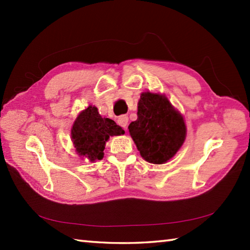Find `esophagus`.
<instances>
[{
  "mask_svg": "<svg viewBox=\"0 0 250 250\" xmlns=\"http://www.w3.org/2000/svg\"><path fill=\"white\" fill-rule=\"evenodd\" d=\"M128 121H129V118L126 116H120L118 118V125H121L125 130L126 129V126H128Z\"/></svg>",
  "mask_w": 250,
  "mask_h": 250,
  "instance_id": "obj_1",
  "label": "esophagus"
}]
</instances>
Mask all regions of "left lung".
Listing matches in <instances>:
<instances>
[{
  "instance_id": "1",
  "label": "left lung",
  "mask_w": 250,
  "mask_h": 250,
  "mask_svg": "<svg viewBox=\"0 0 250 250\" xmlns=\"http://www.w3.org/2000/svg\"><path fill=\"white\" fill-rule=\"evenodd\" d=\"M131 138L149 163L163 164L176 154L184 143L183 116L164 95L142 92L138 103V119L128 126Z\"/></svg>"
}]
</instances>
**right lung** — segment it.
Masks as SVG:
<instances>
[{
	"mask_svg": "<svg viewBox=\"0 0 250 250\" xmlns=\"http://www.w3.org/2000/svg\"><path fill=\"white\" fill-rule=\"evenodd\" d=\"M125 130L109 118H103L95 105L83 110L71 128V140L76 152L91 162L104 158L105 142L112 135H121Z\"/></svg>",
	"mask_w": 250,
	"mask_h": 250,
	"instance_id": "add662e5",
	"label": "right lung"
}]
</instances>
